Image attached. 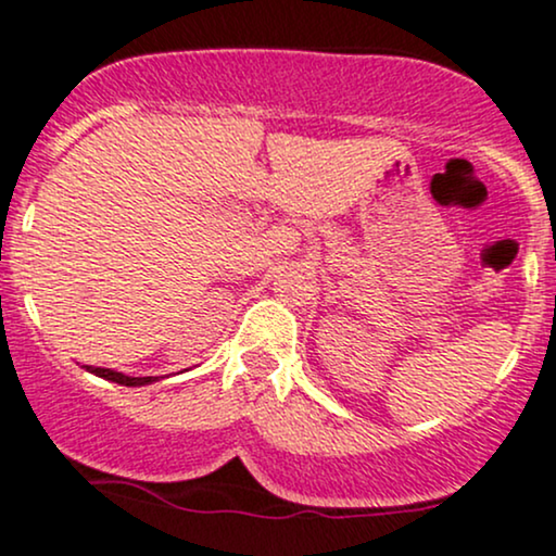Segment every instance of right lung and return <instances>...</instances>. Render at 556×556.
Here are the masks:
<instances>
[{
  "label": "right lung",
  "instance_id": "add662e5",
  "mask_svg": "<svg viewBox=\"0 0 556 556\" xmlns=\"http://www.w3.org/2000/svg\"><path fill=\"white\" fill-rule=\"evenodd\" d=\"M86 371H91L96 376H101V379L114 381V384H123V387H146V384H154V381H159V376H125L119 371H112V368L86 366Z\"/></svg>",
  "mask_w": 556,
  "mask_h": 556
}]
</instances>
